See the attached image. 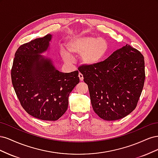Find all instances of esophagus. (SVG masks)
I'll return each instance as SVG.
<instances>
[{
  "mask_svg": "<svg viewBox=\"0 0 158 158\" xmlns=\"http://www.w3.org/2000/svg\"><path fill=\"white\" fill-rule=\"evenodd\" d=\"M78 77H79V78H80V81H82V80H84L83 75H82V74H81V73H79V74H78Z\"/></svg>",
  "mask_w": 158,
  "mask_h": 158,
  "instance_id": "34e87169",
  "label": "esophagus"
}]
</instances>
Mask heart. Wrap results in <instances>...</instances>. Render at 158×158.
<instances>
[{
  "label": "heart",
  "instance_id": "b5f03b06",
  "mask_svg": "<svg viewBox=\"0 0 158 158\" xmlns=\"http://www.w3.org/2000/svg\"><path fill=\"white\" fill-rule=\"evenodd\" d=\"M65 50L61 51V56L66 61H71L73 56H81L82 63L93 66L101 63L106 55L108 45L102 38L89 36H76L66 43Z\"/></svg>",
  "mask_w": 158,
  "mask_h": 158
}]
</instances>
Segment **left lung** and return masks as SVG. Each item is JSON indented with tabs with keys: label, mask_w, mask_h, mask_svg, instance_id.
Listing matches in <instances>:
<instances>
[{
	"label": "left lung",
	"mask_w": 158,
	"mask_h": 158,
	"mask_svg": "<svg viewBox=\"0 0 158 158\" xmlns=\"http://www.w3.org/2000/svg\"><path fill=\"white\" fill-rule=\"evenodd\" d=\"M94 111L106 121L127 116L137 106L145 80L144 59L127 44L98 64L82 65Z\"/></svg>",
	"instance_id": "obj_1"
}]
</instances>
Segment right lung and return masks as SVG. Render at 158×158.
I'll list each match as a JSON object with an SVG mask.
<instances>
[{
	"instance_id": "add662e5",
	"label": "right lung",
	"mask_w": 158,
	"mask_h": 158,
	"mask_svg": "<svg viewBox=\"0 0 158 158\" xmlns=\"http://www.w3.org/2000/svg\"><path fill=\"white\" fill-rule=\"evenodd\" d=\"M52 35L37 38L17 49L11 70L12 82L21 106L32 117L56 121L68 109L69 96L80 82L78 71L64 73L50 58L41 55L49 48Z\"/></svg>"
}]
</instances>
